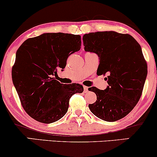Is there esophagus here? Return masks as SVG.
I'll use <instances>...</instances> for the list:
<instances>
[{
    "mask_svg": "<svg viewBox=\"0 0 157 157\" xmlns=\"http://www.w3.org/2000/svg\"><path fill=\"white\" fill-rule=\"evenodd\" d=\"M83 89L84 92H88L89 91V87H87V86H83Z\"/></svg>",
    "mask_w": 157,
    "mask_h": 157,
    "instance_id": "1",
    "label": "esophagus"
}]
</instances>
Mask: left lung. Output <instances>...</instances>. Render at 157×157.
<instances>
[{"instance_id": "left-lung-1", "label": "left lung", "mask_w": 157, "mask_h": 157, "mask_svg": "<svg viewBox=\"0 0 157 157\" xmlns=\"http://www.w3.org/2000/svg\"><path fill=\"white\" fill-rule=\"evenodd\" d=\"M84 49L99 57L97 73L108 76L105 90L95 87L97 100L89 109L104 121L114 122L132 111L142 95L146 80L147 63L137 41L128 34L113 31L97 32L82 37Z\"/></svg>"}]
</instances>
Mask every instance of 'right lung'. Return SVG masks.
<instances>
[{
	"instance_id": "add662e5",
	"label": "right lung",
	"mask_w": 157,
	"mask_h": 157,
	"mask_svg": "<svg viewBox=\"0 0 157 157\" xmlns=\"http://www.w3.org/2000/svg\"><path fill=\"white\" fill-rule=\"evenodd\" d=\"M80 46V35L58 32L27 39L17 49L12 81L31 117L43 123L57 121L67 112L71 97L83 91L82 85L60 83L54 77Z\"/></svg>"
}]
</instances>
